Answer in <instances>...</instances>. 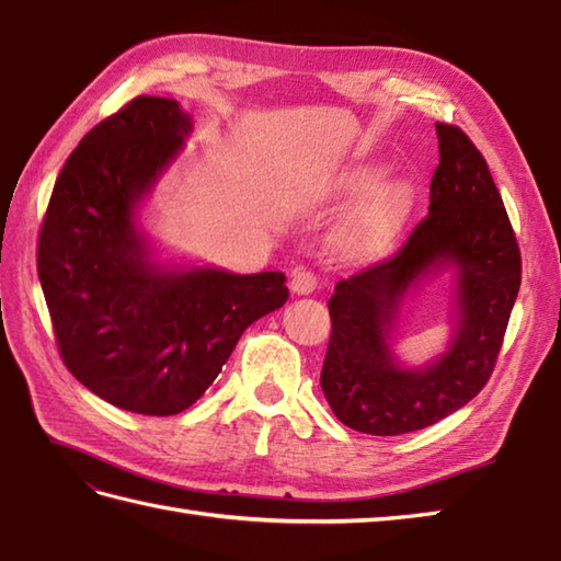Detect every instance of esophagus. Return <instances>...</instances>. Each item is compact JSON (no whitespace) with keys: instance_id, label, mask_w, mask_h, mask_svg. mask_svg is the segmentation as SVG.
I'll return each mask as SVG.
<instances>
[{"instance_id":"esophagus-1","label":"esophagus","mask_w":561,"mask_h":561,"mask_svg":"<svg viewBox=\"0 0 561 561\" xmlns=\"http://www.w3.org/2000/svg\"><path fill=\"white\" fill-rule=\"evenodd\" d=\"M316 284H318L316 272L299 267V270H294V274H291V282H289V287H291V291H294V294L306 296V294H311V291L316 289Z\"/></svg>"}]
</instances>
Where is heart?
I'll return each instance as SVG.
<instances>
[{
	"label": "heart",
	"instance_id": "b5f03b06",
	"mask_svg": "<svg viewBox=\"0 0 561 561\" xmlns=\"http://www.w3.org/2000/svg\"><path fill=\"white\" fill-rule=\"evenodd\" d=\"M374 185V178H359L354 183V190H366ZM410 207V193L402 185H392L383 190L378 197H374L368 205L359 211V217L354 219L352 226V236L354 241H359L362 245H380L386 243L392 236V231L398 229V224L402 221L404 214H408Z\"/></svg>",
	"mask_w": 561,
	"mask_h": 561
}]
</instances>
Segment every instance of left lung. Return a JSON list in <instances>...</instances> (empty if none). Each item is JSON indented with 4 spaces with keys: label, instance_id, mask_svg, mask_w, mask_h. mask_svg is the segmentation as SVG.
Returning <instances> with one entry per match:
<instances>
[{
    "label": "left lung",
    "instance_id": "left-lung-1",
    "mask_svg": "<svg viewBox=\"0 0 561 561\" xmlns=\"http://www.w3.org/2000/svg\"><path fill=\"white\" fill-rule=\"evenodd\" d=\"M438 165L428 214L398 253L335 284L332 332L320 371L337 420L362 434L398 436L468 404L490 380L520 287V250L480 149L436 123ZM459 267V318L449 352L408 373L389 354L401 296L436 266Z\"/></svg>",
    "mask_w": 561,
    "mask_h": 561
}]
</instances>
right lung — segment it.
<instances>
[{
    "label": "right lung",
    "mask_w": 561,
    "mask_h": 561,
    "mask_svg": "<svg viewBox=\"0 0 561 561\" xmlns=\"http://www.w3.org/2000/svg\"><path fill=\"white\" fill-rule=\"evenodd\" d=\"M190 133L171 99L137 96L87 133L53 187L38 279L69 374L115 408L169 416L202 398L243 330L287 304L282 272L163 270L139 199Z\"/></svg>",
    "instance_id": "add662e5"
}]
</instances>
